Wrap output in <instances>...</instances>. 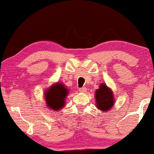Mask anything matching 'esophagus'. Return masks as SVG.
<instances>
[{
	"label": "esophagus",
	"instance_id": "34e87169",
	"mask_svg": "<svg viewBox=\"0 0 154 154\" xmlns=\"http://www.w3.org/2000/svg\"><path fill=\"white\" fill-rule=\"evenodd\" d=\"M87 89L86 88H79V91L80 92H86Z\"/></svg>",
	"mask_w": 154,
	"mask_h": 154
}]
</instances>
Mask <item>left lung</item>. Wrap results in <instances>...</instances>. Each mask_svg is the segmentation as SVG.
<instances>
[{"mask_svg": "<svg viewBox=\"0 0 154 154\" xmlns=\"http://www.w3.org/2000/svg\"><path fill=\"white\" fill-rule=\"evenodd\" d=\"M96 107L101 112H107L114 105L116 100L113 92L105 83H101L99 88L95 91Z\"/></svg>", "mask_w": 154, "mask_h": 154, "instance_id": "left-lung-1", "label": "left lung"}]
</instances>
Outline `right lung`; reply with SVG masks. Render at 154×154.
<instances>
[{"label": "right lung", "instance_id": "right-lung-1", "mask_svg": "<svg viewBox=\"0 0 154 154\" xmlns=\"http://www.w3.org/2000/svg\"><path fill=\"white\" fill-rule=\"evenodd\" d=\"M69 90L66 85L62 82L54 83L44 92V99L46 105L49 110L57 111L62 110L66 105V98L69 94Z\"/></svg>", "mask_w": 154, "mask_h": 154}]
</instances>
